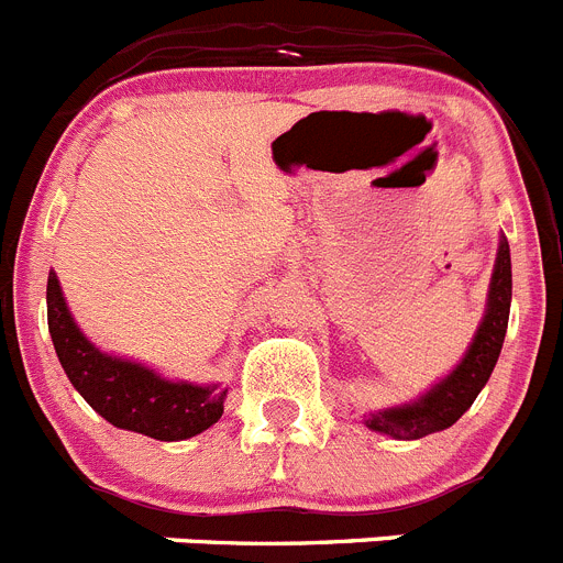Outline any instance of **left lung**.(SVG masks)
<instances>
[{"instance_id":"1","label":"left lung","mask_w":563,"mask_h":563,"mask_svg":"<svg viewBox=\"0 0 563 563\" xmlns=\"http://www.w3.org/2000/svg\"><path fill=\"white\" fill-rule=\"evenodd\" d=\"M510 286H514L510 283V250L508 241L503 238L499 252H496L494 277H490L488 311H485L483 325H479L477 336H474L457 369H454L452 376H445L440 384H434L415 404L384 409V412H369L364 415V423L373 432L393 434V438L404 440H418L423 434L440 432V429H449L452 423H457L460 415L474 404L479 389L490 378L499 351H503L510 317Z\"/></svg>"}]
</instances>
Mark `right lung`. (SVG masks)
Listing matches in <instances>:
<instances>
[{
  "mask_svg": "<svg viewBox=\"0 0 563 563\" xmlns=\"http://www.w3.org/2000/svg\"><path fill=\"white\" fill-rule=\"evenodd\" d=\"M47 325L73 387L118 429L154 440H187L210 429L224 412L227 389L165 382L143 364L100 353L69 317L55 272L47 280Z\"/></svg>",
  "mask_w": 563,
  "mask_h": 563,
  "instance_id": "obj_1",
  "label": "right lung"
}]
</instances>
